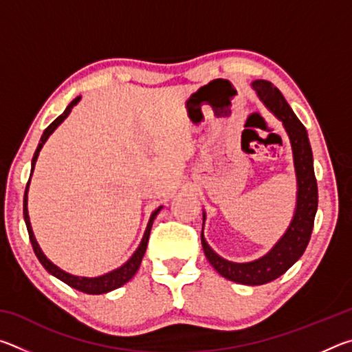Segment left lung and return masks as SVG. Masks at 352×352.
I'll return each instance as SVG.
<instances>
[{"label": "left lung", "mask_w": 352, "mask_h": 352, "mask_svg": "<svg viewBox=\"0 0 352 352\" xmlns=\"http://www.w3.org/2000/svg\"><path fill=\"white\" fill-rule=\"evenodd\" d=\"M252 85L267 109L283 122L285 132L289 135L292 152H294L298 186L294 219H292L284 236L275 243V247L265 256L252 262L239 264V262H231L220 258L208 245L204 231H201V247H204L206 259L223 278L245 285H261L281 276L305 253L307 243L311 241L315 214H317L318 188L314 172L312 148L307 138L306 127L300 122V119L290 109L281 91L272 82L259 79L254 80ZM205 219L204 212V223Z\"/></svg>", "instance_id": "1"}]
</instances>
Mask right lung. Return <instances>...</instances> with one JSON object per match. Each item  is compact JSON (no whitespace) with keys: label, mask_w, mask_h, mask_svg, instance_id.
Wrapping results in <instances>:
<instances>
[{"label":"right lung","mask_w":352,"mask_h":352,"mask_svg":"<svg viewBox=\"0 0 352 352\" xmlns=\"http://www.w3.org/2000/svg\"><path fill=\"white\" fill-rule=\"evenodd\" d=\"M80 100V96H77L73 102H71L67 110H65L60 116H58L56 121H52L50 126L46 127V130L43 132V135H41L40 138V142L37 146V151H35L34 153V158H32V168H31V175L34 172V168H35V162H37L38 158V153L41 151V147H43V144L46 142V140L50 138V135L54 132V130L60 126V124L67 119V116L71 113V109L79 102ZM29 183H31V177H29L28 180V184H26V190H25V199H23V216H25V222H26V228H28V233H29V239H31V243H32V248H34V253L35 256H37L38 261L41 262V265L45 267V269L51 273L52 276H56L60 279V281H63L65 284H68L69 287H73L76 290L79 292H83V294H90V295H100V294H107V292H111L115 290L118 287H121V285H124L126 283H129L130 279H132L135 276V273L138 272L140 265H141V261H142V256H144L146 253V248H147V242H148V236H151V230H152V223L155 217H157V214L160 212V210H162L163 206H160L158 210H155L152 212L151 219H148V223H147V228L144 231V236H142L141 239V243L140 247L136 248V252L132 254V258H130L126 264L119 267V269L116 270H111L109 273H105V275L102 276H96V278H85V276H74L71 275V273H67L62 269H58V267L56 264H52V262L46 258L45 253L41 252V248L38 247L37 241H35V236L32 233V226H31V220H29V214H28V189H29Z\"/></svg>","instance_id":"obj_1"}]
</instances>
